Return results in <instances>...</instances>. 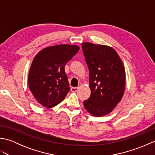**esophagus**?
<instances>
[{"label": "esophagus", "mask_w": 155, "mask_h": 155, "mask_svg": "<svg viewBox=\"0 0 155 155\" xmlns=\"http://www.w3.org/2000/svg\"><path fill=\"white\" fill-rule=\"evenodd\" d=\"M78 87H72L71 90L72 92H74H74H77L78 91Z\"/></svg>", "instance_id": "34e87169"}]
</instances>
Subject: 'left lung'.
<instances>
[{"instance_id": "obj_1", "label": "left lung", "mask_w": 155, "mask_h": 155, "mask_svg": "<svg viewBox=\"0 0 155 155\" xmlns=\"http://www.w3.org/2000/svg\"><path fill=\"white\" fill-rule=\"evenodd\" d=\"M89 70L91 96L84 107L94 117L110 113L123 98L126 74L119 55L107 45L82 43Z\"/></svg>"}]
</instances>
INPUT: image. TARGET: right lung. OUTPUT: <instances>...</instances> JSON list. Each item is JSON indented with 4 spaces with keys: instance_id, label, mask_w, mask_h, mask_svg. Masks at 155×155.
Listing matches in <instances>:
<instances>
[{
    "instance_id": "1",
    "label": "right lung",
    "mask_w": 155,
    "mask_h": 155,
    "mask_svg": "<svg viewBox=\"0 0 155 155\" xmlns=\"http://www.w3.org/2000/svg\"><path fill=\"white\" fill-rule=\"evenodd\" d=\"M79 49L77 45H54L42 49L35 57L28 83L34 98L42 107L51 108L64 99L70 90L65 64Z\"/></svg>"
}]
</instances>
